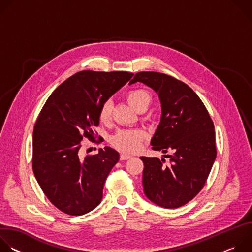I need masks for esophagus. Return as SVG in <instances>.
Instances as JSON below:
<instances>
[{
	"mask_svg": "<svg viewBox=\"0 0 252 252\" xmlns=\"http://www.w3.org/2000/svg\"><path fill=\"white\" fill-rule=\"evenodd\" d=\"M130 158H131V156L126 155V154H122L121 155V160H126V159H128Z\"/></svg>",
	"mask_w": 252,
	"mask_h": 252,
	"instance_id": "esophagus-1",
	"label": "esophagus"
}]
</instances>
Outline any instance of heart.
Instances as JSON below:
<instances>
[{"mask_svg": "<svg viewBox=\"0 0 252 252\" xmlns=\"http://www.w3.org/2000/svg\"><path fill=\"white\" fill-rule=\"evenodd\" d=\"M126 97L133 109L137 112H145L152 102L151 94L143 89H132L130 90ZM113 103L112 101L105 100L98 111V119L101 123L106 124L112 119ZM145 138V133L138 129H122L119 130L112 137V145L124 152V153H132L140 145L142 139Z\"/></svg>", "mask_w": 252, "mask_h": 252, "instance_id": "1", "label": "heart"}]
</instances>
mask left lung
Wrapping results in <instances>:
<instances>
[{"label":"left lung","mask_w":252,"mask_h":252,"mask_svg":"<svg viewBox=\"0 0 252 252\" xmlns=\"http://www.w3.org/2000/svg\"><path fill=\"white\" fill-rule=\"evenodd\" d=\"M152 88L161 104L159 125L152 137L154 151L172 156L140 157L142 186L147 197L164 208L190 201L203 188L217 158L214 126L198 95L185 83L157 71H140L129 85Z\"/></svg>","instance_id":"1"}]
</instances>
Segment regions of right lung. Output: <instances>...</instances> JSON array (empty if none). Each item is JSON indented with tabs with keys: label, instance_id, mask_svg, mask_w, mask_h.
Wrapping results in <instances>:
<instances>
[{
	"label": "right lung",
	"instance_id": "add662e5",
	"mask_svg": "<svg viewBox=\"0 0 252 252\" xmlns=\"http://www.w3.org/2000/svg\"><path fill=\"white\" fill-rule=\"evenodd\" d=\"M133 74L83 70L60 85L47 99L32 133V170L49 200L69 215H83L102 198L105 179L120 159L110 147L83 157L82 140L95 138L101 104Z\"/></svg>",
	"mask_w": 252,
	"mask_h": 252
}]
</instances>
